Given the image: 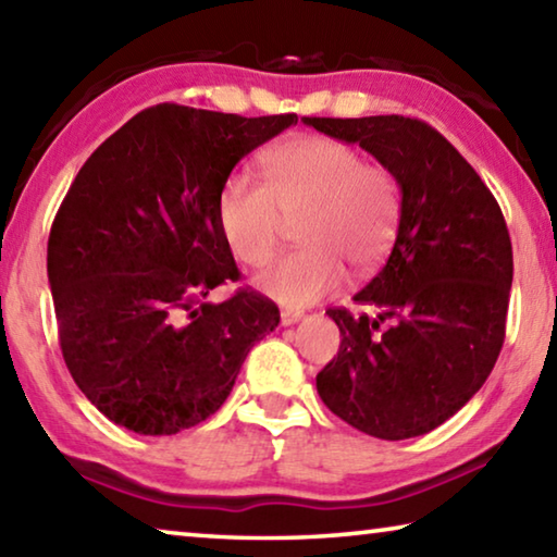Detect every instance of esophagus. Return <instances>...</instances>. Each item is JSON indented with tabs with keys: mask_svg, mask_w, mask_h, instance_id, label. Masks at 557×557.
<instances>
[{
	"mask_svg": "<svg viewBox=\"0 0 557 557\" xmlns=\"http://www.w3.org/2000/svg\"><path fill=\"white\" fill-rule=\"evenodd\" d=\"M301 317H305V314L297 312V309H282V314H280L282 324H285V326H289V324H297Z\"/></svg>",
	"mask_w": 557,
	"mask_h": 557,
	"instance_id": "obj_1",
	"label": "esophagus"
}]
</instances>
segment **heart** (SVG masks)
<instances>
[{
	"mask_svg": "<svg viewBox=\"0 0 557 557\" xmlns=\"http://www.w3.org/2000/svg\"><path fill=\"white\" fill-rule=\"evenodd\" d=\"M262 178L231 174L219 194V225L235 258L260 268L275 256L285 221L299 248L256 277L270 299L309 307L344 287L346 267L369 272L388 258L400 223L391 169L363 162L354 145L305 135L262 154Z\"/></svg>",
	"mask_w": 557,
	"mask_h": 557,
	"instance_id": "heart-1",
	"label": "heart"
}]
</instances>
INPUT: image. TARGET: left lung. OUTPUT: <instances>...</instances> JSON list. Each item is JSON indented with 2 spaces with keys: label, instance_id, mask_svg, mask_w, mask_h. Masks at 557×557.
Instances as JSON below:
<instances>
[{
  "label": "left lung",
  "instance_id": "obj_1",
  "mask_svg": "<svg viewBox=\"0 0 557 557\" xmlns=\"http://www.w3.org/2000/svg\"><path fill=\"white\" fill-rule=\"evenodd\" d=\"M356 143L400 186V225L385 268L354 301L332 307L342 344L317 375L319 398L381 440L440 428L492 373L506 336L513 250L504 213L471 164L418 117H305Z\"/></svg>",
  "mask_w": 557,
  "mask_h": 557
}]
</instances>
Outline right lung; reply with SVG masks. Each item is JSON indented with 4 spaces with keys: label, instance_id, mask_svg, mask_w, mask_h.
<instances>
[{
    "label": "right lung",
    "instance_id": "add662e5",
    "mask_svg": "<svg viewBox=\"0 0 557 557\" xmlns=\"http://www.w3.org/2000/svg\"><path fill=\"white\" fill-rule=\"evenodd\" d=\"M295 112L240 117L176 102L110 135L55 213L49 270L63 361L83 395L137 435L199 425L233 391L252 344L280 324L256 289L203 301L238 280L219 225L233 166Z\"/></svg>",
    "mask_w": 557,
    "mask_h": 557
}]
</instances>
